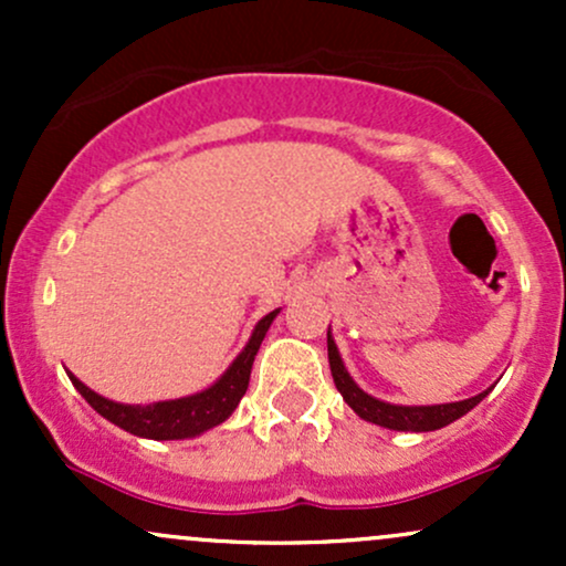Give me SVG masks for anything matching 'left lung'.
I'll use <instances>...</instances> for the list:
<instances>
[{"instance_id":"obj_1","label":"left lung","mask_w":566,"mask_h":566,"mask_svg":"<svg viewBox=\"0 0 566 566\" xmlns=\"http://www.w3.org/2000/svg\"><path fill=\"white\" fill-rule=\"evenodd\" d=\"M327 356H329V369H333L335 388L343 394L346 405L354 409L361 420H367V423L391 428V431H412V433L439 431V428L450 426L458 418H463L465 412H471V409L492 391V388H486V391L471 396V399L450 401V405H420V407L391 405V401L375 399V396H369L367 391H361V388L356 386V380L350 378L346 365H343L340 350H337L335 337L329 329H327Z\"/></svg>"}]
</instances>
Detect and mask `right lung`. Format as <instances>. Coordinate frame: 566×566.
Here are the masks:
<instances>
[{
	"instance_id": "obj_1",
	"label": "right lung",
	"mask_w": 566,
	"mask_h": 566,
	"mask_svg": "<svg viewBox=\"0 0 566 566\" xmlns=\"http://www.w3.org/2000/svg\"><path fill=\"white\" fill-rule=\"evenodd\" d=\"M276 314L279 308L265 314L263 319L255 324V329H252L242 354L231 361L229 369H226L210 388H205V391L199 394L180 396V399L167 401H151V405H122V401H112L106 399V396L95 394L93 388L84 386L76 375L69 373V378L97 415L112 420L114 426L125 428L133 437L154 441L201 437L205 431H210V428L229 420L233 409L239 407V401H242V396L247 394V386H250L252 361H255L258 348H261L263 337L269 333L271 322L276 319Z\"/></svg>"
}]
</instances>
